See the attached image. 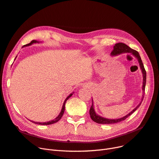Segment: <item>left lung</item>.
I'll return each mask as SVG.
<instances>
[{"instance_id": "1", "label": "left lung", "mask_w": 159, "mask_h": 159, "mask_svg": "<svg viewBox=\"0 0 159 159\" xmlns=\"http://www.w3.org/2000/svg\"><path fill=\"white\" fill-rule=\"evenodd\" d=\"M124 52H129V53L132 54L134 57H135L137 58H138V62L139 63V66L142 71V74H143V86H142V89H143V97H142L141 101L132 112H129L128 114H127L126 116H125L123 118H119V119H113L112 120V119H107L105 118H103V117L98 116V114H97L95 111L94 107H93V99H92V105H91V107L90 108V110H89V114H90V116H91L93 121H94L96 123H98V124H114V123H118L120 122H122L125 119H126L129 116H130V115L132 114L134 112H135L137 110V108H139L142 101H143V98H144L143 95L145 94L144 92H145V84H146V71L145 70L143 64V62H142V61H141V57L139 56V52L138 51L134 50V49L131 48L127 45L124 44V43H116V44L114 45L113 50L111 52V55L116 56V55H118V54L124 53Z\"/></svg>"}]
</instances>
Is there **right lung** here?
Listing matches in <instances>:
<instances>
[{
	"label": "right lung",
	"mask_w": 159,
	"mask_h": 159,
	"mask_svg": "<svg viewBox=\"0 0 159 159\" xmlns=\"http://www.w3.org/2000/svg\"><path fill=\"white\" fill-rule=\"evenodd\" d=\"M39 43V42L38 41H36V40H33V41H31V43H30L29 44H27V45H24V46H23V47H27V46H30V45H32V44H34V43ZM16 59V58H15ZM73 94L72 93H71L69 96H68L67 97V98H66L65 99V101H64V104H63V106H62V110H61V113L59 114V115L58 116L55 118V119H54V120H51V121H49V122H34V121H31V120H30V121L31 122H33V123H34V124H41V125H50V124H54V123H56V122H58L61 119V118H62V115H63V114H64V110H65V104H66V101L68 99V98L72 96Z\"/></svg>",
	"instance_id": "right-lung-1"
}]
</instances>
